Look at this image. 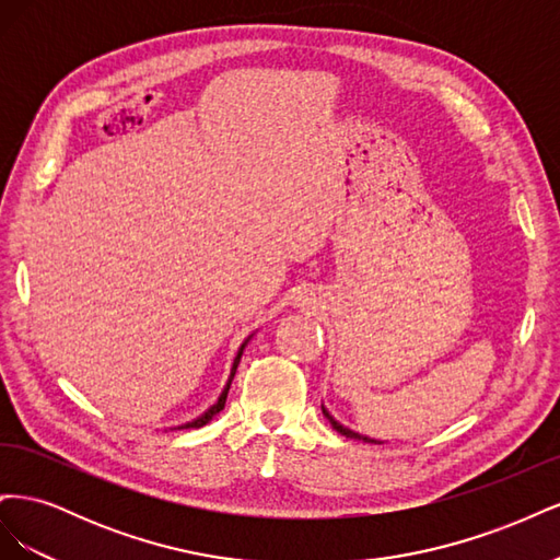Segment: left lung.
I'll use <instances>...</instances> for the list:
<instances>
[{"label": "left lung", "instance_id": "8db88e82", "mask_svg": "<svg viewBox=\"0 0 560 560\" xmlns=\"http://www.w3.org/2000/svg\"><path fill=\"white\" fill-rule=\"evenodd\" d=\"M322 413H325V418L331 422V428L338 432V434H343V436H350V439H358V442H366V444H383V442H378V439H371V436H364V434H360V432H352L350 428H343L341 422H338L325 406H322Z\"/></svg>", "mask_w": 560, "mask_h": 560}]
</instances>
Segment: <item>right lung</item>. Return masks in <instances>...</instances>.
Returning a JSON list of instances; mask_svg holds the SVG:
<instances>
[{
	"label": "right lung",
	"instance_id": "right-lung-1",
	"mask_svg": "<svg viewBox=\"0 0 560 560\" xmlns=\"http://www.w3.org/2000/svg\"><path fill=\"white\" fill-rule=\"evenodd\" d=\"M252 336H247L245 341H243V346L238 348V354H235V360H233V366H231V376H229V381H226V385H224V389H222V395H219V399L210 406V409L202 413V416H198V418H194L191 422H184V425H179L177 430H189V428H202V425H208V422L224 409V404H226V397H229V387H231V381H233V376H235V369H238V364H241V358H243V350H245V346H247V341H249Z\"/></svg>",
	"mask_w": 560,
	"mask_h": 560
}]
</instances>
